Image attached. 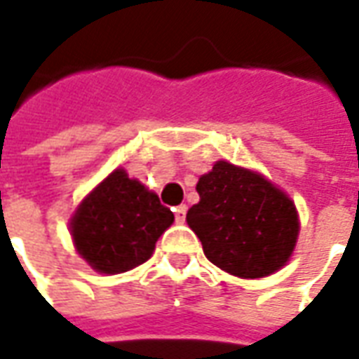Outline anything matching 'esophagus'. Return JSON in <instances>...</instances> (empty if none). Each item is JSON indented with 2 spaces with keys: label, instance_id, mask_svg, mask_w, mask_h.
<instances>
[{
  "label": "esophagus",
  "instance_id": "esophagus-1",
  "mask_svg": "<svg viewBox=\"0 0 359 359\" xmlns=\"http://www.w3.org/2000/svg\"><path fill=\"white\" fill-rule=\"evenodd\" d=\"M175 219H177V223H184V219H187V205L184 203L175 208Z\"/></svg>",
  "mask_w": 359,
  "mask_h": 359
}]
</instances>
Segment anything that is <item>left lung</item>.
Instances as JSON below:
<instances>
[{
  "label": "left lung",
  "mask_w": 359,
  "mask_h": 359,
  "mask_svg": "<svg viewBox=\"0 0 359 359\" xmlns=\"http://www.w3.org/2000/svg\"><path fill=\"white\" fill-rule=\"evenodd\" d=\"M187 213L205 257L234 277L259 278L292 256L300 221L294 202L259 172L217 161L202 175Z\"/></svg>",
  "instance_id": "obj_1"
}]
</instances>
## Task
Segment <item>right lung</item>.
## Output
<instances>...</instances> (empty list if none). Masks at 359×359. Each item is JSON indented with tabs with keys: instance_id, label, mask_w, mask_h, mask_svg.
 Segmentation results:
<instances>
[{
	"instance_id": "obj_1",
	"label": "right lung",
	"mask_w": 359,
	"mask_h": 359,
	"mask_svg": "<svg viewBox=\"0 0 359 359\" xmlns=\"http://www.w3.org/2000/svg\"><path fill=\"white\" fill-rule=\"evenodd\" d=\"M175 215L140 180L115 169L90 192L71 219L76 252L92 269L125 273L148 262Z\"/></svg>"
}]
</instances>
